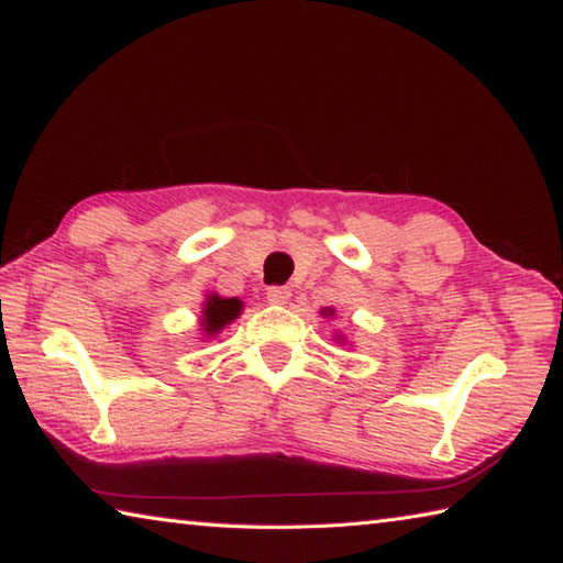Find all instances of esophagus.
Segmentation results:
<instances>
[{
    "instance_id": "1",
    "label": "esophagus",
    "mask_w": 563,
    "mask_h": 563,
    "mask_svg": "<svg viewBox=\"0 0 563 563\" xmlns=\"http://www.w3.org/2000/svg\"><path fill=\"white\" fill-rule=\"evenodd\" d=\"M265 295H268V300L273 305H285V302L290 300V290L288 288H280V285H271L268 292H265Z\"/></svg>"
}]
</instances>
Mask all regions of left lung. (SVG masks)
I'll return each instance as SVG.
<instances>
[{"label":"left lung","mask_w":563,"mask_h":563,"mask_svg":"<svg viewBox=\"0 0 563 563\" xmlns=\"http://www.w3.org/2000/svg\"><path fill=\"white\" fill-rule=\"evenodd\" d=\"M332 314H334V310H332V308H330V310H327V308L322 310V317H332Z\"/></svg>","instance_id":"obj_1"}]
</instances>
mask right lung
Listing matches in <instances>:
<instances>
[{
  "mask_svg": "<svg viewBox=\"0 0 563 563\" xmlns=\"http://www.w3.org/2000/svg\"><path fill=\"white\" fill-rule=\"evenodd\" d=\"M243 310V302L239 298H219V295H209L207 302H203V314H201V330L203 334L213 336L221 332L223 327L231 324Z\"/></svg>",
  "mask_w": 563,
  "mask_h": 563,
  "instance_id": "obj_1",
  "label": "right lung"
}]
</instances>
